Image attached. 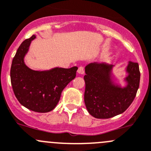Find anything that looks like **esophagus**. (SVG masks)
Instances as JSON below:
<instances>
[{"label": "esophagus", "instance_id": "esophagus-1", "mask_svg": "<svg viewBox=\"0 0 151 151\" xmlns=\"http://www.w3.org/2000/svg\"><path fill=\"white\" fill-rule=\"evenodd\" d=\"M78 73H79V74H84V67H82V66H81V67H78Z\"/></svg>", "mask_w": 151, "mask_h": 151}]
</instances>
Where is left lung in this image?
<instances>
[{"mask_svg":"<svg viewBox=\"0 0 151 151\" xmlns=\"http://www.w3.org/2000/svg\"><path fill=\"white\" fill-rule=\"evenodd\" d=\"M113 66L92 63L85 67L84 103L89 113L97 119H109L124 113L136 97L139 87V64L130 61L127 87L115 86L110 80Z\"/></svg>","mask_w":151,"mask_h":151,"instance_id":"left-lung-1","label":"left lung"}]
</instances>
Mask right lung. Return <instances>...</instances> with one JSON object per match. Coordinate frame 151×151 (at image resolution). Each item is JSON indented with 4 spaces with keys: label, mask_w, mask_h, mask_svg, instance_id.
Here are the masks:
<instances>
[{
    "label": "right lung",
    "mask_w": 151,
    "mask_h": 151,
    "mask_svg": "<svg viewBox=\"0 0 151 151\" xmlns=\"http://www.w3.org/2000/svg\"><path fill=\"white\" fill-rule=\"evenodd\" d=\"M35 35L22 42L14 56L10 70L12 90L18 101L29 110L47 113L56 107L62 90L76 78L77 67L35 71L27 67L24 58Z\"/></svg>",
    "instance_id": "right-lung-1"
}]
</instances>
